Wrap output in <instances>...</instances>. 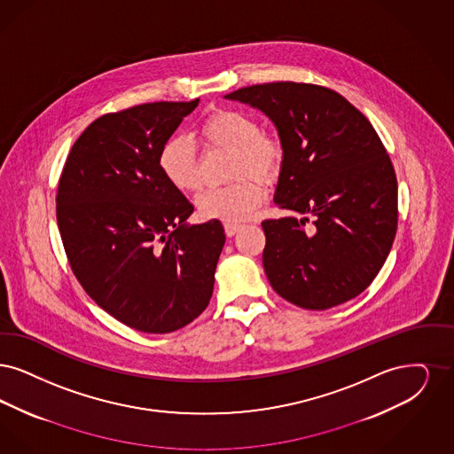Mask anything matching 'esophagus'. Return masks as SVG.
Masks as SVG:
<instances>
[{
  "instance_id": "1",
  "label": "esophagus",
  "mask_w": 454,
  "mask_h": 454,
  "mask_svg": "<svg viewBox=\"0 0 454 454\" xmlns=\"http://www.w3.org/2000/svg\"><path fill=\"white\" fill-rule=\"evenodd\" d=\"M223 229H225L227 237H234L240 231V225H237V223H225Z\"/></svg>"
}]
</instances>
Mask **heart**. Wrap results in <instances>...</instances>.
Here are the masks:
<instances>
[{
  "label": "heart",
  "instance_id": "obj_1",
  "mask_svg": "<svg viewBox=\"0 0 454 454\" xmlns=\"http://www.w3.org/2000/svg\"><path fill=\"white\" fill-rule=\"evenodd\" d=\"M201 137L212 149L234 154L231 177L254 176L262 183L277 179L285 147L273 134L261 132L254 117L239 110H217L201 125ZM159 168L164 177L183 193L201 186L200 160L195 144L186 137L169 138L159 153ZM262 203V188L256 179L240 177L234 183L203 192L197 198L200 215L225 223H237L253 217Z\"/></svg>",
  "mask_w": 454,
  "mask_h": 454
}]
</instances>
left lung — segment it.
<instances>
[{"mask_svg": "<svg viewBox=\"0 0 454 454\" xmlns=\"http://www.w3.org/2000/svg\"><path fill=\"white\" fill-rule=\"evenodd\" d=\"M261 110L285 147L275 203L294 217L264 220V273L296 307L325 310L364 292L392 249L396 177L368 119L329 88L278 81L225 95Z\"/></svg>", "mask_w": 454, "mask_h": 454, "instance_id": "8db88e82", "label": "left lung"}]
</instances>
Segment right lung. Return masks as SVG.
Listing matches in <instances>:
<instances>
[{
	"label": "right lung",
	"mask_w": 454,
	"mask_h": 454,
	"mask_svg": "<svg viewBox=\"0 0 454 454\" xmlns=\"http://www.w3.org/2000/svg\"><path fill=\"white\" fill-rule=\"evenodd\" d=\"M198 101L99 117L60 175L58 223L73 273L105 312L140 333L184 327L214 294L223 227L190 225L193 205L159 168L160 147Z\"/></svg>",
	"instance_id": "right-lung-1"
}]
</instances>
